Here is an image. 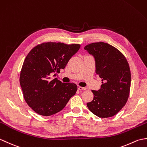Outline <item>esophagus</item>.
Returning <instances> with one entry per match:
<instances>
[{"instance_id": "34e87169", "label": "esophagus", "mask_w": 147, "mask_h": 147, "mask_svg": "<svg viewBox=\"0 0 147 147\" xmlns=\"http://www.w3.org/2000/svg\"><path fill=\"white\" fill-rule=\"evenodd\" d=\"M78 90H81V91H82V90H86V88H85V87H82V86H78Z\"/></svg>"}]
</instances>
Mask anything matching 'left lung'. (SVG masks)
Segmentation results:
<instances>
[{"label": "left lung", "mask_w": 147, "mask_h": 147, "mask_svg": "<svg viewBox=\"0 0 147 147\" xmlns=\"http://www.w3.org/2000/svg\"><path fill=\"white\" fill-rule=\"evenodd\" d=\"M84 49L95 62L96 74L102 85L97 91L92 90L93 100L87 107L102 118L114 116L125 105L131 86V72L126 57L113 46L104 42L92 43Z\"/></svg>", "instance_id": "left-lung-1"}]
</instances>
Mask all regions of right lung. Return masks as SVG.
Segmentation results:
<instances>
[{
	"label": "right lung",
	"mask_w": 147,
	"mask_h": 147,
	"mask_svg": "<svg viewBox=\"0 0 147 147\" xmlns=\"http://www.w3.org/2000/svg\"><path fill=\"white\" fill-rule=\"evenodd\" d=\"M80 48V44L47 42L36 46L26 57L20 74V85L27 104L37 114L49 116L62 111L78 90L51 74L59 73Z\"/></svg>",
	"instance_id": "add662e5"
}]
</instances>
